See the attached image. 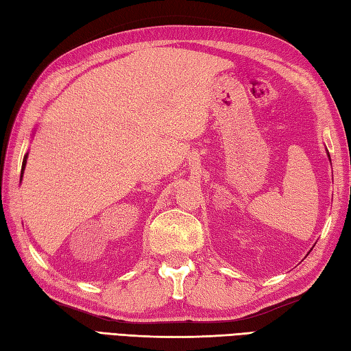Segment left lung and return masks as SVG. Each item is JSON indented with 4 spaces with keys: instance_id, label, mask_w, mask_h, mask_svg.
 I'll use <instances>...</instances> for the list:
<instances>
[{
    "instance_id": "1",
    "label": "left lung",
    "mask_w": 351,
    "mask_h": 351,
    "mask_svg": "<svg viewBox=\"0 0 351 351\" xmlns=\"http://www.w3.org/2000/svg\"><path fill=\"white\" fill-rule=\"evenodd\" d=\"M327 156H329V160H330V155H329V152H327Z\"/></svg>"
}]
</instances>
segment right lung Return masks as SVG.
Listing matches in <instances>:
<instances>
[{
	"label": "right lung",
	"instance_id": "obj_1",
	"mask_svg": "<svg viewBox=\"0 0 351 351\" xmlns=\"http://www.w3.org/2000/svg\"><path fill=\"white\" fill-rule=\"evenodd\" d=\"M28 155V154H27ZM27 155L24 156V161H22V169H21V180H22V175H24V170H25V164H27Z\"/></svg>",
	"mask_w": 351,
	"mask_h": 351
}]
</instances>
